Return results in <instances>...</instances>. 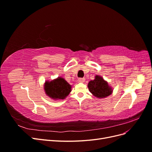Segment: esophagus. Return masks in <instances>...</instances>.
Returning a JSON list of instances; mask_svg holds the SVG:
<instances>
[{"label":"esophagus","instance_id":"34e87169","mask_svg":"<svg viewBox=\"0 0 152 152\" xmlns=\"http://www.w3.org/2000/svg\"><path fill=\"white\" fill-rule=\"evenodd\" d=\"M78 82H81V83H83V82H85V79L84 78H80V79H78Z\"/></svg>","mask_w":152,"mask_h":152}]
</instances>
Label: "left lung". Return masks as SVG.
<instances>
[{
    "mask_svg": "<svg viewBox=\"0 0 152 152\" xmlns=\"http://www.w3.org/2000/svg\"><path fill=\"white\" fill-rule=\"evenodd\" d=\"M87 87L90 93L99 99L107 97L113 93L112 87L100 75H96L94 80L89 81Z\"/></svg>",
    "mask_w": 152,
    "mask_h": 152,
    "instance_id": "8db88e82",
    "label": "left lung"
}]
</instances>
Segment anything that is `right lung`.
<instances>
[{"instance_id": "add662e5", "label": "right lung", "mask_w": 152, "mask_h": 152, "mask_svg": "<svg viewBox=\"0 0 152 152\" xmlns=\"http://www.w3.org/2000/svg\"><path fill=\"white\" fill-rule=\"evenodd\" d=\"M45 93L50 98L56 100L65 99L72 91V86L64 78L58 77L50 81L46 80L44 85Z\"/></svg>"}]
</instances>
